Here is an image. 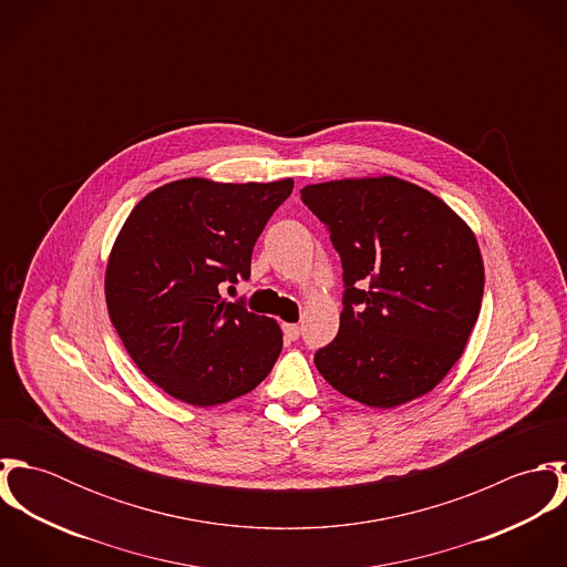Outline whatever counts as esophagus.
<instances>
[{
	"mask_svg": "<svg viewBox=\"0 0 567 567\" xmlns=\"http://www.w3.org/2000/svg\"><path fill=\"white\" fill-rule=\"evenodd\" d=\"M284 333H286L288 340H297L301 336V327L297 323H286L284 324Z\"/></svg>",
	"mask_w": 567,
	"mask_h": 567,
	"instance_id": "1",
	"label": "esophagus"
}]
</instances>
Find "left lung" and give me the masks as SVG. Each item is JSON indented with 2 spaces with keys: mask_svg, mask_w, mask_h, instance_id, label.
<instances>
[{
  "mask_svg": "<svg viewBox=\"0 0 567 567\" xmlns=\"http://www.w3.org/2000/svg\"><path fill=\"white\" fill-rule=\"evenodd\" d=\"M342 261L338 336L315 364L342 395L395 408L430 393L463 355L485 266L474 231L439 196L398 176L306 185Z\"/></svg>",
  "mask_w": 567,
  "mask_h": 567,
  "instance_id": "1",
  "label": "left lung"
}]
</instances>
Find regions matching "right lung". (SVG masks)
<instances>
[{
  "instance_id": "1",
  "label": "right lung",
  "mask_w": 567,
  "mask_h": 567,
  "mask_svg": "<svg viewBox=\"0 0 567 567\" xmlns=\"http://www.w3.org/2000/svg\"><path fill=\"white\" fill-rule=\"evenodd\" d=\"M292 178H181L144 196L111 248L104 295L111 323L140 371L185 404L250 393L281 351V329L220 297L250 277V255Z\"/></svg>"
}]
</instances>
